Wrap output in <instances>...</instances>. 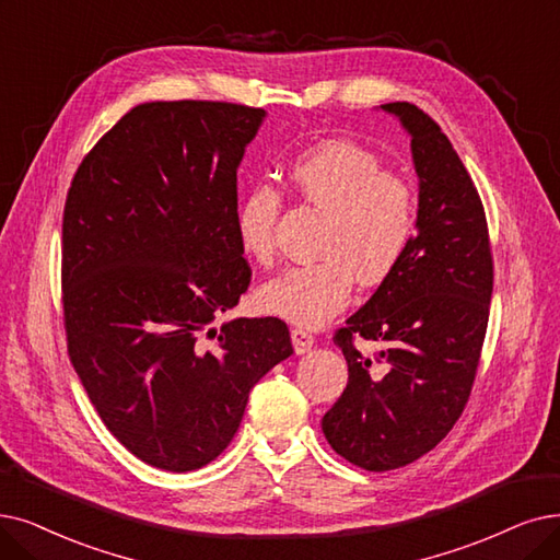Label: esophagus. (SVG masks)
I'll list each match as a JSON object with an SVG mask.
<instances>
[{
  "label": "esophagus",
  "mask_w": 560,
  "mask_h": 560,
  "mask_svg": "<svg viewBox=\"0 0 560 560\" xmlns=\"http://www.w3.org/2000/svg\"><path fill=\"white\" fill-rule=\"evenodd\" d=\"M292 345L296 349V353H305L315 345V335H312L307 328H292Z\"/></svg>",
  "instance_id": "esophagus-1"
}]
</instances>
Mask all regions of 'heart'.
I'll return each instance as SVG.
<instances>
[{
  "mask_svg": "<svg viewBox=\"0 0 560 560\" xmlns=\"http://www.w3.org/2000/svg\"><path fill=\"white\" fill-rule=\"evenodd\" d=\"M299 202L324 215L315 264L292 266L259 289L261 310L299 326H319L349 303L353 280L384 284L405 261L418 232V195L405 176L349 140H326L289 165ZM282 192L257 182L236 207L241 250L268 266L278 253Z\"/></svg>",
  "mask_w": 560,
  "mask_h": 560,
  "instance_id": "obj_1",
  "label": "heart"
}]
</instances>
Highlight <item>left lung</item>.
<instances>
[{"label": "left lung", "mask_w": 560, "mask_h": 560, "mask_svg": "<svg viewBox=\"0 0 560 560\" xmlns=\"http://www.w3.org/2000/svg\"><path fill=\"white\" fill-rule=\"evenodd\" d=\"M382 107L411 132L418 232L397 271L335 330L349 382L322 418L330 448L365 471L407 466L453 430L471 397L494 289L482 199L451 140L413 103ZM361 339L383 349L363 354Z\"/></svg>", "instance_id": "left-lung-1"}]
</instances>
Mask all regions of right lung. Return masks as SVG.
Masks as SVG:
<instances>
[{
	"mask_svg": "<svg viewBox=\"0 0 560 560\" xmlns=\"http://www.w3.org/2000/svg\"><path fill=\"white\" fill-rule=\"evenodd\" d=\"M261 107H132L94 144L61 220L69 358L105 428L142 462L184 474L234 439L250 388L292 355L278 317L211 324L253 268L236 236V170Z\"/></svg>",
	"mask_w": 560,
	"mask_h": 560,
	"instance_id": "right-lung-1",
	"label": "right lung"
}]
</instances>
